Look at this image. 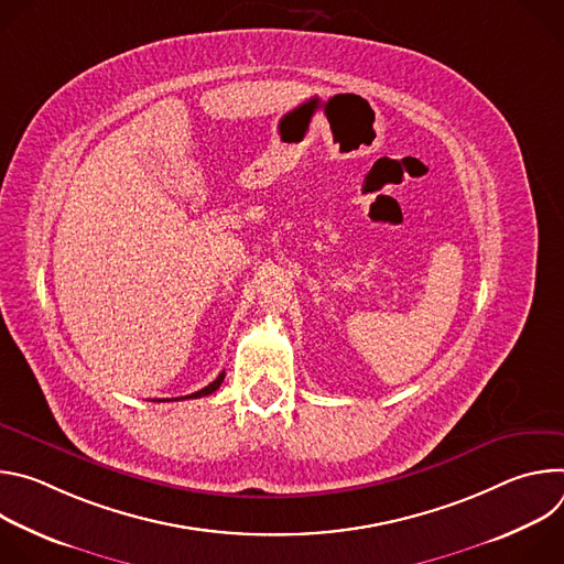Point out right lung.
<instances>
[{
  "mask_svg": "<svg viewBox=\"0 0 564 564\" xmlns=\"http://www.w3.org/2000/svg\"><path fill=\"white\" fill-rule=\"evenodd\" d=\"M223 379H225V372H220L209 386H205L203 390H198V392H192V394H187V397H181V399H198V397H205V394H212L214 390H218V386L223 383ZM160 401H163V399H160Z\"/></svg>",
  "mask_w": 564,
  "mask_h": 564,
  "instance_id": "add662e5",
  "label": "right lung"
}]
</instances>
